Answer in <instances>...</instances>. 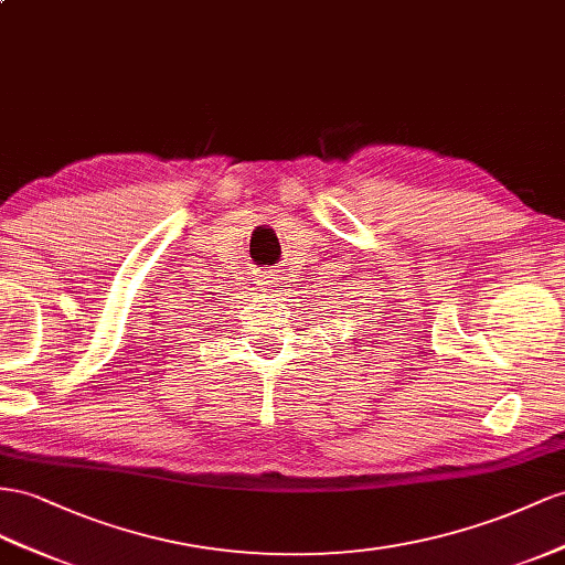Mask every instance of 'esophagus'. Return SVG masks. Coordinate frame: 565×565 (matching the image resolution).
<instances>
[{
    "instance_id": "esophagus-1",
    "label": "esophagus",
    "mask_w": 565,
    "mask_h": 565,
    "mask_svg": "<svg viewBox=\"0 0 565 565\" xmlns=\"http://www.w3.org/2000/svg\"><path fill=\"white\" fill-rule=\"evenodd\" d=\"M265 286H267V291H271V288H277L279 286V274L277 271H267L265 274Z\"/></svg>"
}]
</instances>
